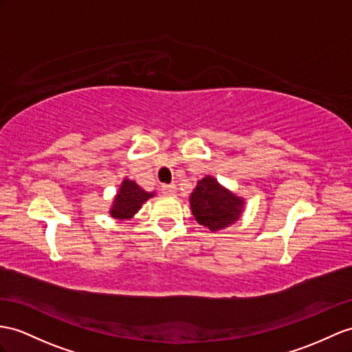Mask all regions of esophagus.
<instances>
[{
	"mask_svg": "<svg viewBox=\"0 0 352 352\" xmlns=\"http://www.w3.org/2000/svg\"><path fill=\"white\" fill-rule=\"evenodd\" d=\"M161 191H162V194H166V195H175L176 194V185H162L161 186Z\"/></svg>",
	"mask_w": 352,
	"mask_h": 352,
	"instance_id": "obj_1",
	"label": "esophagus"
}]
</instances>
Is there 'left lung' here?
<instances>
[{
	"label": "left lung",
	"mask_w": 352,
	"mask_h": 352,
	"mask_svg": "<svg viewBox=\"0 0 352 352\" xmlns=\"http://www.w3.org/2000/svg\"><path fill=\"white\" fill-rule=\"evenodd\" d=\"M195 221L212 233L233 226L245 210V199L221 185L217 177L204 176L190 195Z\"/></svg>",
	"instance_id": "1"
}]
</instances>
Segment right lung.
Masks as SVG:
<instances>
[{
  "instance_id": "1",
  "label": "right lung",
  "mask_w": 352,
  "mask_h": 352,
  "mask_svg": "<svg viewBox=\"0 0 352 352\" xmlns=\"http://www.w3.org/2000/svg\"><path fill=\"white\" fill-rule=\"evenodd\" d=\"M152 197H155V191H146L137 185L131 179L125 177L110 206V217L118 221H130L135 217V213L142 209L143 203H146Z\"/></svg>"
}]
</instances>
